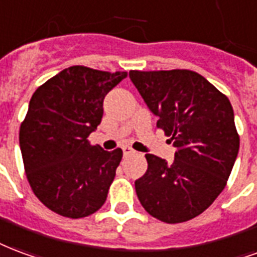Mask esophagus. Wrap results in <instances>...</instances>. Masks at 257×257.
<instances>
[{"instance_id":"esophagus-1","label":"esophagus","mask_w":257,"mask_h":257,"mask_svg":"<svg viewBox=\"0 0 257 257\" xmlns=\"http://www.w3.org/2000/svg\"><path fill=\"white\" fill-rule=\"evenodd\" d=\"M134 153H136V151H133L131 148L128 147L123 148V155H124V156H130V155H134Z\"/></svg>"}]
</instances>
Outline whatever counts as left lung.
Wrapping results in <instances>:
<instances>
[{"mask_svg": "<svg viewBox=\"0 0 257 257\" xmlns=\"http://www.w3.org/2000/svg\"><path fill=\"white\" fill-rule=\"evenodd\" d=\"M130 79L156 126L175 147L174 162L148 153L147 172L136 181L140 203L166 223L203 213L222 193L239 149L230 101L204 76L189 69L130 71Z\"/></svg>", "mask_w": 257, "mask_h": 257, "instance_id": "1", "label": "left lung"}]
</instances>
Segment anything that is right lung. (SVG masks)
Returning a JSON list of instances; mask_svg holds the SVG:
<instances>
[{
  "label": "right lung",
  "instance_id": "1",
  "mask_svg": "<svg viewBox=\"0 0 257 257\" xmlns=\"http://www.w3.org/2000/svg\"><path fill=\"white\" fill-rule=\"evenodd\" d=\"M126 76L74 65L31 97L19 142L30 186L50 211L85 218L105 203L123 152L104 151L87 137L101 123L105 95Z\"/></svg>",
  "mask_w": 257,
  "mask_h": 257
}]
</instances>
